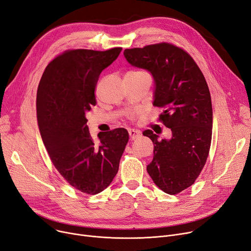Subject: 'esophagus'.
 <instances>
[{
  "label": "esophagus",
  "instance_id": "1",
  "mask_svg": "<svg viewBox=\"0 0 251 251\" xmlns=\"http://www.w3.org/2000/svg\"><path fill=\"white\" fill-rule=\"evenodd\" d=\"M129 136H130L131 140H134V139H136L137 137L140 136V131H138L136 129H130L129 130Z\"/></svg>",
  "mask_w": 251,
  "mask_h": 251
}]
</instances>
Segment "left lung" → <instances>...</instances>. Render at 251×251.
Instances as JSON below:
<instances>
[{
  "label": "left lung",
  "instance_id": "8db88e82",
  "mask_svg": "<svg viewBox=\"0 0 251 251\" xmlns=\"http://www.w3.org/2000/svg\"><path fill=\"white\" fill-rule=\"evenodd\" d=\"M124 56L151 74L153 105L163 108L159 120L172 130V137L161 140L152 130L143 131L154 144L147 173L161 191L178 194L195 182L209 154L213 111L207 81L191 55L169 43L125 49Z\"/></svg>",
  "mask_w": 251,
  "mask_h": 251
}]
</instances>
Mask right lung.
<instances>
[{
    "instance_id": "add662e5",
    "label": "right lung",
    "mask_w": 251,
    "mask_h": 251,
    "mask_svg": "<svg viewBox=\"0 0 251 251\" xmlns=\"http://www.w3.org/2000/svg\"><path fill=\"white\" fill-rule=\"evenodd\" d=\"M121 50H69L46 66L37 90V122L50 159L71 186L89 195L112 182L129 140L128 131L117 128L100 132L95 143L86 118L100 75Z\"/></svg>"
}]
</instances>
